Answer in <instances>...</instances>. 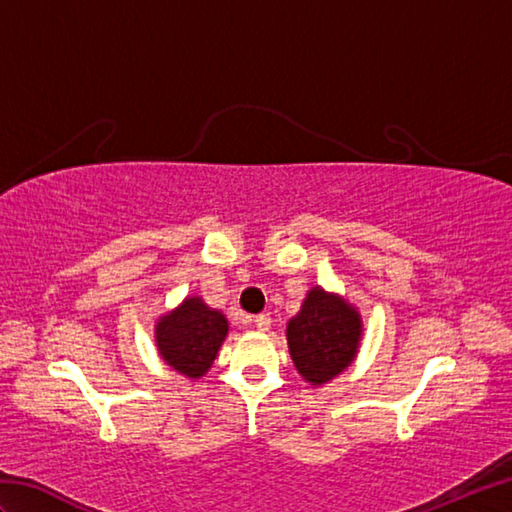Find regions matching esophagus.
<instances>
[{
	"mask_svg": "<svg viewBox=\"0 0 512 512\" xmlns=\"http://www.w3.org/2000/svg\"><path fill=\"white\" fill-rule=\"evenodd\" d=\"M255 328L262 330V332L270 330V314H266V312L257 314V317H255Z\"/></svg>",
	"mask_w": 512,
	"mask_h": 512,
	"instance_id": "34e87169",
	"label": "esophagus"
}]
</instances>
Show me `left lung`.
Segmentation results:
<instances>
[{"mask_svg": "<svg viewBox=\"0 0 512 512\" xmlns=\"http://www.w3.org/2000/svg\"><path fill=\"white\" fill-rule=\"evenodd\" d=\"M361 341V317L339 297L312 288L288 323V347L299 374L312 385L328 383L352 363Z\"/></svg>", "mask_w": 512, "mask_h": 512, "instance_id": "1", "label": "left lung"}]
</instances>
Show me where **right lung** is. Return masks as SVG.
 I'll return each instance as SVG.
<instances>
[{
    "mask_svg": "<svg viewBox=\"0 0 512 512\" xmlns=\"http://www.w3.org/2000/svg\"><path fill=\"white\" fill-rule=\"evenodd\" d=\"M228 332L222 312L206 308L193 297L158 321L156 341L160 356L180 374L198 378L209 372Z\"/></svg>",
    "mask_w": 512,
    "mask_h": 512,
    "instance_id": "right-lung-1",
    "label": "right lung"
}]
</instances>
